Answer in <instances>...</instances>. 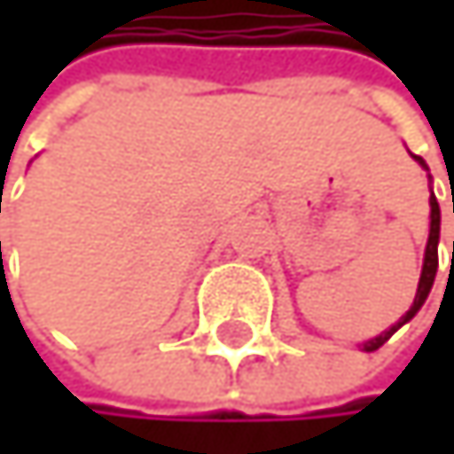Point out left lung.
<instances>
[{
	"label": "left lung",
	"mask_w": 454,
	"mask_h": 454,
	"mask_svg": "<svg viewBox=\"0 0 454 454\" xmlns=\"http://www.w3.org/2000/svg\"><path fill=\"white\" fill-rule=\"evenodd\" d=\"M414 160L427 171V166H425V160L422 158H417L414 154ZM452 209H454V193H452ZM439 234H442V209H439V201H435V196H433V190H430V234H427V245H425V261H422V275H419V286H417V294H414V302H411V308L406 310V316L400 318L397 324H392L389 329H384L381 335H376V338H371V340H364L362 343V351H376V348H381L400 326L403 324H409L417 313H419V308L425 305V300H427V294H430V288H433V280H435V270H439ZM452 261H454V245H452Z\"/></svg>",
	"instance_id": "left-lung-1"
}]
</instances>
